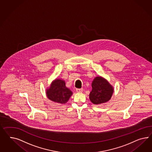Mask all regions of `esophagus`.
I'll return each mask as SVG.
<instances>
[{"label": "esophagus", "mask_w": 152, "mask_h": 152, "mask_svg": "<svg viewBox=\"0 0 152 152\" xmlns=\"http://www.w3.org/2000/svg\"><path fill=\"white\" fill-rule=\"evenodd\" d=\"M83 91V88H77L76 89V92L80 93V92H82Z\"/></svg>", "instance_id": "34e87169"}]
</instances>
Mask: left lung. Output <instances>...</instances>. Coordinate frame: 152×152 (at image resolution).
<instances>
[{"label": "left lung", "mask_w": 152, "mask_h": 152, "mask_svg": "<svg viewBox=\"0 0 152 152\" xmlns=\"http://www.w3.org/2000/svg\"><path fill=\"white\" fill-rule=\"evenodd\" d=\"M91 86L92 90L89 94V98L95 105H100L109 101L114 91L109 81L100 76L95 77Z\"/></svg>", "instance_id": "8db88e82"}]
</instances>
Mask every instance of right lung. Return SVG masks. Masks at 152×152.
Wrapping results in <instances>:
<instances>
[{
    "mask_svg": "<svg viewBox=\"0 0 152 152\" xmlns=\"http://www.w3.org/2000/svg\"><path fill=\"white\" fill-rule=\"evenodd\" d=\"M46 95L48 99L56 103L66 104L73 94L69 88L66 86L63 79L56 78L50 86L46 88Z\"/></svg>",
    "mask_w": 152,
    "mask_h": 152,
    "instance_id": "add662e5",
    "label": "right lung"
}]
</instances>
